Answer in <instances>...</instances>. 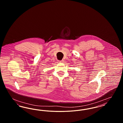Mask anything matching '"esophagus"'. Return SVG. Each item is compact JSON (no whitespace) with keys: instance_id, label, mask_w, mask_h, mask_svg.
Returning a JSON list of instances; mask_svg holds the SVG:
<instances>
[{"instance_id":"34e87169","label":"esophagus","mask_w":123,"mask_h":123,"mask_svg":"<svg viewBox=\"0 0 123 123\" xmlns=\"http://www.w3.org/2000/svg\"><path fill=\"white\" fill-rule=\"evenodd\" d=\"M59 63H63V62H64V60H59Z\"/></svg>"}]
</instances>
